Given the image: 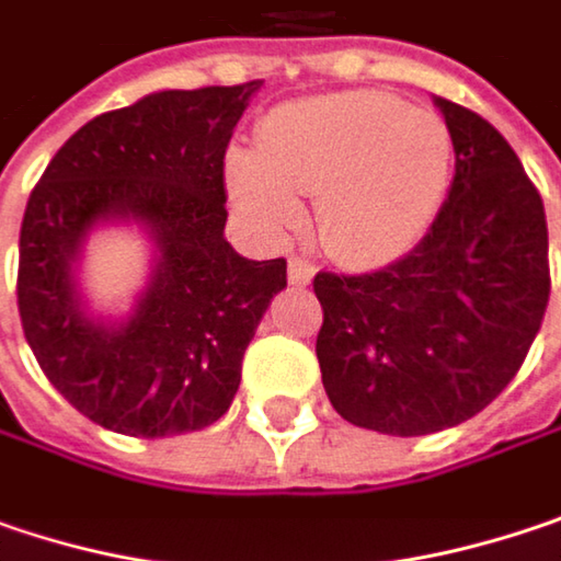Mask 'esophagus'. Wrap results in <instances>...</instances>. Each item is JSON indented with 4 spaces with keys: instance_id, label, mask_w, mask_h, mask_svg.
Wrapping results in <instances>:
<instances>
[{
    "instance_id": "34e87169",
    "label": "esophagus",
    "mask_w": 561,
    "mask_h": 561,
    "mask_svg": "<svg viewBox=\"0 0 561 561\" xmlns=\"http://www.w3.org/2000/svg\"><path fill=\"white\" fill-rule=\"evenodd\" d=\"M312 274H316V264L309 259H290V267H287V277H290V284H297V287H306L309 280H312Z\"/></svg>"
}]
</instances>
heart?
Segmentation results:
<instances>
[{
	"label": "heart",
	"instance_id": "b5f03b06",
	"mask_svg": "<svg viewBox=\"0 0 561 561\" xmlns=\"http://www.w3.org/2000/svg\"><path fill=\"white\" fill-rule=\"evenodd\" d=\"M454 172V137L440 114L386 92H335L274 107L255 149H232L226 184L264 239L302 222L300 197H319L329 249L380 264L415 249L437 220Z\"/></svg>",
	"mask_w": 561,
	"mask_h": 561
}]
</instances>
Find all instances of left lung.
<instances>
[{
	"mask_svg": "<svg viewBox=\"0 0 561 561\" xmlns=\"http://www.w3.org/2000/svg\"><path fill=\"white\" fill-rule=\"evenodd\" d=\"M457 152L427 236L370 274L319 271L316 357L341 419L396 437L462 424L517 377L549 302L537 184L476 111L434 99Z\"/></svg>",
	"mask_w": 561,
	"mask_h": 561,
	"instance_id": "1",
	"label": "left lung"
}]
</instances>
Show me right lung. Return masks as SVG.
Listing matches in <instances>:
<instances>
[{
	"mask_svg": "<svg viewBox=\"0 0 561 561\" xmlns=\"http://www.w3.org/2000/svg\"><path fill=\"white\" fill-rule=\"evenodd\" d=\"M261 79L156 92L79 127L34 184L19 239V316L44 377L107 431L172 437L220 421L242 354L287 287V261H249L222 239V159ZM101 219L142 221L157 274L121 327L92 323L71 261Z\"/></svg>",
	"mask_w": 561,
	"mask_h": 561,
	"instance_id": "1",
	"label": "right lung"
}]
</instances>
